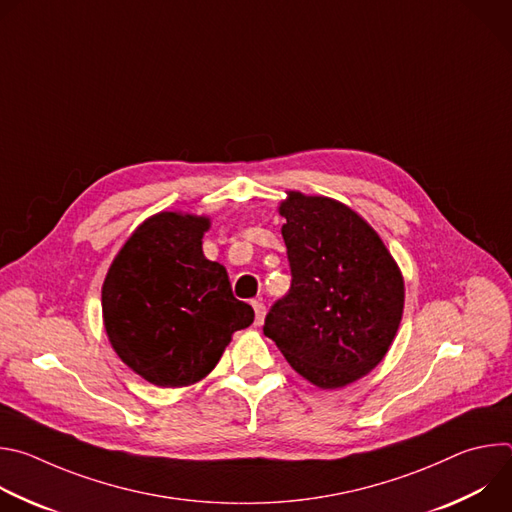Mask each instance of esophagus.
<instances>
[{
	"label": "esophagus",
	"mask_w": 512,
	"mask_h": 512,
	"mask_svg": "<svg viewBox=\"0 0 512 512\" xmlns=\"http://www.w3.org/2000/svg\"><path fill=\"white\" fill-rule=\"evenodd\" d=\"M253 310H255V326H261L267 314V308L261 302H253Z\"/></svg>",
	"instance_id": "obj_1"
}]
</instances>
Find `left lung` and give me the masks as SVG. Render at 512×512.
<instances>
[{"instance_id":"left-lung-1","label":"left lung","mask_w":512,"mask_h":512,"mask_svg":"<svg viewBox=\"0 0 512 512\" xmlns=\"http://www.w3.org/2000/svg\"><path fill=\"white\" fill-rule=\"evenodd\" d=\"M279 214L291 287L263 332L312 385L346 387L393 344L405 304L401 269L379 233L334 198L289 190Z\"/></svg>"}]
</instances>
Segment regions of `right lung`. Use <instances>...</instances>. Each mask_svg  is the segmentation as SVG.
<instances>
[{
    "label": "right lung",
    "mask_w": 512,
    "mask_h": 512,
    "mask_svg": "<svg viewBox=\"0 0 512 512\" xmlns=\"http://www.w3.org/2000/svg\"><path fill=\"white\" fill-rule=\"evenodd\" d=\"M210 218L158 212L131 233L101 289L103 324L117 356L152 385L202 381L255 312L233 296L227 269L204 257Z\"/></svg>",
    "instance_id": "obj_1"
}]
</instances>
